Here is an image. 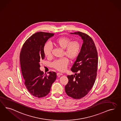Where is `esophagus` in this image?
Returning <instances> with one entry per match:
<instances>
[{"label": "esophagus", "mask_w": 121, "mask_h": 121, "mask_svg": "<svg viewBox=\"0 0 121 121\" xmlns=\"http://www.w3.org/2000/svg\"><path fill=\"white\" fill-rule=\"evenodd\" d=\"M57 75L58 76H62V75H63V74L62 73H57Z\"/></svg>", "instance_id": "esophagus-1"}]
</instances>
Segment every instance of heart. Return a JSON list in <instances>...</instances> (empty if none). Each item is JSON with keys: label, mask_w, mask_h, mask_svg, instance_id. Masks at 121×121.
Masks as SVG:
<instances>
[{"label": "heart", "mask_w": 121, "mask_h": 121, "mask_svg": "<svg viewBox=\"0 0 121 121\" xmlns=\"http://www.w3.org/2000/svg\"><path fill=\"white\" fill-rule=\"evenodd\" d=\"M53 43L56 46L63 50V55L71 60H73L78 57L80 53L81 45L77 40L72 41L67 37H61L55 39ZM52 47L49 43H46L43 48V53L47 57H50L52 55ZM68 63V60L66 58L55 60L52 64L53 68L60 72L65 70Z\"/></svg>", "instance_id": "1"}]
</instances>
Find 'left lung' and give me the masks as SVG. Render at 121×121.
<instances>
[{
	"label": "left lung",
	"mask_w": 121,
	"mask_h": 121,
	"mask_svg": "<svg viewBox=\"0 0 121 121\" xmlns=\"http://www.w3.org/2000/svg\"><path fill=\"white\" fill-rule=\"evenodd\" d=\"M70 34L81 36L83 43L80 53L71 69L75 74L67 76L68 82L65 89L69 96L80 99L87 95L95 82L98 63V53L93 39L87 34L79 31Z\"/></svg>",
	"instance_id": "1"
}]
</instances>
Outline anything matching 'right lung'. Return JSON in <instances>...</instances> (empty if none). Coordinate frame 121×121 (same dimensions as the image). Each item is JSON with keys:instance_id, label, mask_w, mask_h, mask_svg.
<instances>
[{"instance_id": "right-lung-1", "label": "right lung", "mask_w": 121, "mask_h": 121, "mask_svg": "<svg viewBox=\"0 0 121 121\" xmlns=\"http://www.w3.org/2000/svg\"><path fill=\"white\" fill-rule=\"evenodd\" d=\"M54 35L43 32L35 33L26 40L20 53L21 68L25 86L36 97L46 96L57 78L56 73L49 72L48 75H44L39 69L40 61L45 57L44 44Z\"/></svg>"}]
</instances>
